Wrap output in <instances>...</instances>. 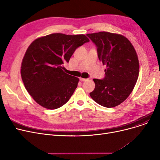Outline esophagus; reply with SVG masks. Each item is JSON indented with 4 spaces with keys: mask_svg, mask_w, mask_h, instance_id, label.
I'll return each mask as SVG.
<instances>
[{
    "mask_svg": "<svg viewBox=\"0 0 160 160\" xmlns=\"http://www.w3.org/2000/svg\"><path fill=\"white\" fill-rule=\"evenodd\" d=\"M80 80L81 82H84V81H86V80H87V79H86V78H80Z\"/></svg>",
    "mask_w": 160,
    "mask_h": 160,
    "instance_id": "1",
    "label": "esophagus"
}]
</instances>
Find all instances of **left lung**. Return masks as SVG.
<instances>
[{
  "label": "left lung",
  "instance_id": "8db88e82",
  "mask_svg": "<svg viewBox=\"0 0 160 160\" xmlns=\"http://www.w3.org/2000/svg\"><path fill=\"white\" fill-rule=\"evenodd\" d=\"M87 36L96 45L99 60L107 67L103 79H93L95 88L89 95L102 106H118L130 95L138 78L136 50L127 38L117 33L100 32Z\"/></svg>",
  "mask_w": 160,
  "mask_h": 160
}]
</instances>
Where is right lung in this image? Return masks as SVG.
I'll list each match as a JSON object with an SVG mask.
<instances>
[{
	"label": "right lung",
	"instance_id": "1",
	"mask_svg": "<svg viewBox=\"0 0 160 160\" xmlns=\"http://www.w3.org/2000/svg\"><path fill=\"white\" fill-rule=\"evenodd\" d=\"M89 39L83 34L52 33L33 41L27 48L21 74L25 88L35 101L55 110L68 100L79 79L64 72L75 50Z\"/></svg>",
	"mask_w": 160,
	"mask_h": 160
}]
</instances>
